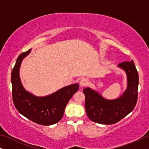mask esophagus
<instances>
[{
	"label": "esophagus",
	"instance_id": "34e87169",
	"mask_svg": "<svg viewBox=\"0 0 149 149\" xmlns=\"http://www.w3.org/2000/svg\"><path fill=\"white\" fill-rule=\"evenodd\" d=\"M89 83V81L88 80V79L83 77V78H82L80 80V83H79V84H80L81 87H83L85 86H87Z\"/></svg>",
	"mask_w": 149,
	"mask_h": 149
}]
</instances>
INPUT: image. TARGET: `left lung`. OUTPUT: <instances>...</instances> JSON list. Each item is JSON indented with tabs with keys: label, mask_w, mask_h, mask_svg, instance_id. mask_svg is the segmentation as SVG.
<instances>
[{
	"label": "left lung",
	"mask_w": 149,
	"mask_h": 149,
	"mask_svg": "<svg viewBox=\"0 0 149 149\" xmlns=\"http://www.w3.org/2000/svg\"><path fill=\"white\" fill-rule=\"evenodd\" d=\"M126 72L127 87L119 98L109 100L90 88L83 90L85 111L89 119L95 123L111 125L117 123L133 111L138 100V73L133 60L118 64Z\"/></svg>",
	"instance_id": "obj_1"
}]
</instances>
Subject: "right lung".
<instances>
[{
	"label": "right lung",
	"instance_id": "add662e5",
	"mask_svg": "<svg viewBox=\"0 0 149 149\" xmlns=\"http://www.w3.org/2000/svg\"><path fill=\"white\" fill-rule=\"evenodd\" d=\"M30 51L31 49L19 55L12 70L13 104L19 113L34 123L42 125H53L62 119L67 104L78 91L79 85H68L46 97H36L26 91L20 81L19 71L22 60Z\"/></svg>",
	"mask_w": 149,
	"mask_h": 149
}]
</instances>
